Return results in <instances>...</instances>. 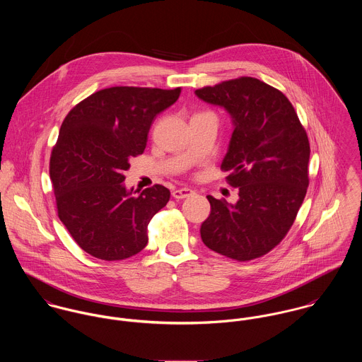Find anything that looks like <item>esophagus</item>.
I'll list each match as a JSON object with an SVG mask.
<instances>
[{
    "label": "esophagus",
    "mask_w": 362,
    "mask_h": 362,
    "mask_svg": "<svg viewBox=\"0 0 362 362\" xmlns=\"http://www.w3.org/2000/svg\"><path fill=\"white\" fill-rule=\"evenodd\" d=\"M194 194V191L191 188H180V189H174L173 191V198L175 199H185L188 197H191Z\"/></svg>",
    "instance_id": "34e87169"
}]
</instances>
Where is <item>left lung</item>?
<instances>
[{"instance_id": "obj_1", "label": "left lung", "mask_w": 362, "mask_h": 362, "mask_svg": "<svg viewBox=\"0 0 362 362\" xmlns=\"http://www.w3.org/2000/svg\"><path fill=\"white\" fill-rule=\"evenodd\" d=\"M223 105L234 132L221 170L238 188L235 205L207 197L211 211L201 227L209 250L247 262L277 247L290 231L310 185V141L293 104L276 88L241 76L195 90Z\"/></svg>"}]
</instances>
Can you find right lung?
I'll return each mask as SVG.
<instances>
[{"mask_svg":"<svg viewBox=\"0 0 362 362\" xmlns=\"http://www.w3.org/2000/svg\"><path fill=\"white\" fill-rule=\"evenodd\" d=\"M180 93L181 88H107L64 118L50 156L57 213L89 255L122 260L148 245V224L170 191L156 184L134 197L122 185L124 171L144 153L156 115Z\"/></svg>","mask_w":362,"mask_h":362,"instance_id":"right-lung-1","label":"right lung"}]
</instances>
